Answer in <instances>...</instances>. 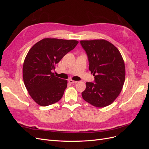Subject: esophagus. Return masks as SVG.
Masks as SVG:
<instances>
[{
	"label": "esophagus",
	"mask_w": 149,
	"mask_h": 149,
	"mask_svg": "<svg viewBox=\"0 0 149 149\" xmlns=\"http://www.w3.org/2000/svg\"><path fill=\"white\" fill-rule=\"evenodd\" d=\"M68 81L71 84H76V83H78V81H73V80H72V79H70Z\"/></svg>",
	"instance_id": "1"
}]
</instances>
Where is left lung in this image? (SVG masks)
<instances>
[{"mask_svg":"<svg viewBox=\"0 0 149 149\" xmlns=\"http://www.w3.org/2000/svg\"><path fill=\"white\" fill-rule=\"evenodd\" d=\"M87 53L89 70L96 83H86L84 100L97 107L110 105L118 97L125 77V64L119 49L104 39L81 40Z\"/></svg>","mask_w":149,"mask_h":149,"instance_id":"left-lung-1","label":"left lung"}]
</instances>
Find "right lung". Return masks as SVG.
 <instances>
[{
  "instance_id": "add662e5",
  "label": "right lung",
  "mask_w": 149,
  "mask_h": 149,
  "mask_svg": "<svg viewBox=\"0 0 149 149\" xmlns=\"http://www.w3.org/2000/svg\"><path fill=\"white\" fill-rule=\"evenodd\" d=\"M78 43L75 40L45 38L30 49L24 62L23 79L30 96L38 105L49 106L61 99L68 81L56 77L52 71Z\"/></svg>"
}]
</instances>
